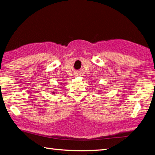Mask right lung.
I'll use <instances>...</instances> for the list:
<instances>
[{
	"label": "right lung",
	"instance_id": "add662e5",
	"mask_svg": "<svg viewBox=\"0 0 155 155\" xmlns=\"http://www.w3.org/2000/svg\"><path fill=\"white\" fill-rule=\"evenodd\" d=\"M52 94H54V92H52Z\"/></svg>",
	"mask_w": 155,
	"mask_h": 155
}]
</instances>
